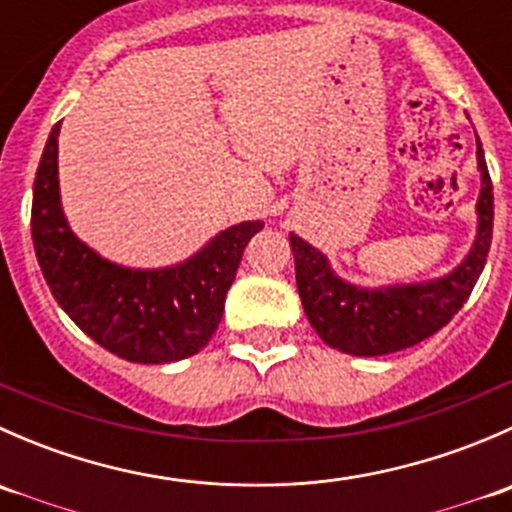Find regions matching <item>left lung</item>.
<instances>
[{"instance_id":"obj_1","label":"left lung","mask_w":512,"mask_h":512,"mask_svg":"<svg viewBox=\"0 0 512 512\" xmlns=\"http://www.w3.org/2000/svg\"><path fill=\"white\" fill-rule=\"evenodd\" d=\"M476 160L480 173L476 237L466 257L441 277L396 285H356L334 272L322 250L289 232L299 299L309 324L327 347L352 356L401 352L446 327L466 304L483 272L493 237V183L480 141Z\"/></svg>"}]
</instances>
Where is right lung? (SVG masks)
<instances>
[{
    "label": "right lung",
    "instance_id": "right-lung-1",
    "mask_svg": "<svg viewBox=\"0 0 512 512\" xmlns=\"http://www.w3.org/2000/svg\"><path fill=\"white\" fill-rule=\"evenodd\" d=\"M59 131L51 128L34 178L32 240L51 294L96 344L133 364H170L208 347L227 289L262 220L220 230L198 252L165 267H126L86 245L64 215Z\"/></svg>",
    "mask_w": 512,
    "mask_h": 512
}]
</instances>
